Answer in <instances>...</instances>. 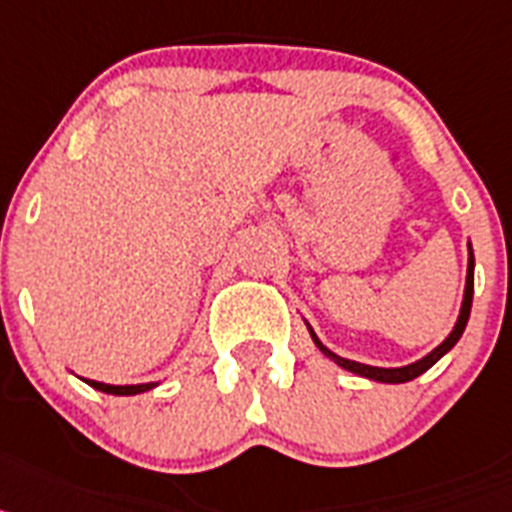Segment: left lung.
Here are the masks:
<instances>
[{"label": "left lung", "instance_id": "1", "mask_svg": "<svg viewBox=\"0 0 512 512\" xmlns=\"http://www.w3.org/2000/svg\"><path fill=\"white\" fill-rule=\"evenodd\" d=\"M471 296H474V252H471V242H469V265H466V286H464V299H461V309H459V317H456V324H453V330L448 332L446 340L438 345V348L430 350L428 355H422L420 361L415 363H407V366H397V368H381V366H368V363H358V361H350V358H342V355L332 353L327 345H324L322 340L317 337V332L311 330V324L306 322V330H309L311 340H314V345H317L319 350H322L327 358H330L332 363H337L340 368H345V371L355 373V376H363V379H371V381H381V384H404V381H412L417 379L420 373L428 371L430 366H435V363L441 361L443 355L448 353V350L456 345V342L461 340V335H464L466 330V322H469V311H471Z\"/></svg>", "mask_w": 512, "mask_h": 512}]
</instances>
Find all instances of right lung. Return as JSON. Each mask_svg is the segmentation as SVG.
Masks as SVG:
<instances>
[{
  "label": "right lung",
  "mask_w": 512,
  "mask_h": 512,
  "mask_svg": "<svg viewBox=\"0 0 512 512\" xmlns=\"http://www.w3.org/2000/svg\"><path fill=\"white\" fill-rule=\"evenodd\" d=\"M82 379V376H79ZM84 384H90L92 389L105 391V394H115V397H133V394H144V391H151L154 386H159V381H149V384H102V381L82 379Z\"/></svg>",
  "instance_id": "right-lung-1"
}]
</instances>
